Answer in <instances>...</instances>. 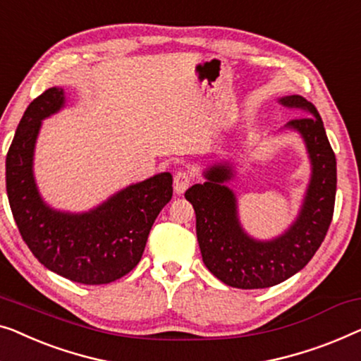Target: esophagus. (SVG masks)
I'll return each mask as SVG.
<instances>
[{
	"mask_svg": "<svg viewBox=\"0 0 361 361\" xmlns=\"http://www.w3.org/2000/svg\"><path fill=\"white\" fill-rule=\"evenodd\" d=\"M190 185V174L185 171H179L174 176V192L177 195H182Z\"/></svg>",
	"mask_w": 361,
	"mask_h": 361,
	"instance_id": "34e87169",
	"label": "esophagus"
}]
</instances>
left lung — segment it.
<instances>
[{
  "mask_svg": "<svg viewBox=\"0 0 361 361\" xmlns=\"http://www.w3.org/2000/svg\"><path fill=\"white\" fill-rule=\"evenodd\" d=\"M279 104L305 116L290 120L281 130L300 135L311 164L300 212L283 233L271 239H257L243 228L238 197L228 187L238 172L231 159L207 166L205 182L185 192L195 210L203 264L233 288H269L288 280L312 259L332 221L337 164L319 112L296 94L280 97Z\"/></svg>",
  "mask_w": 361,
  "mask_h": 361,
  "instance_id": "8db88e82",
  "label": "left lung"
}]
</instances>
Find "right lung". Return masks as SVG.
<instances>
[{
    "label": "right lung",
    "mask_w": 361,
    "mask_h": 361,
    "mask_svg": "<svg viewBox=\"0 0 361 361\" xmlns=\"http://www.w3.org/2000/svg\"><path fill=\"white\" fill-rule=\"evenodd\" d=\"M61 87H50L25 109L6 156V192L19 233L39 262L82 285L122 279L142 259L154 219L172 197L171 172L120 189L87 212L50 207L34 176L42 122L65 107Z\"/></svg>",
    "instance_id": "add662e5"
}]
</instances>
